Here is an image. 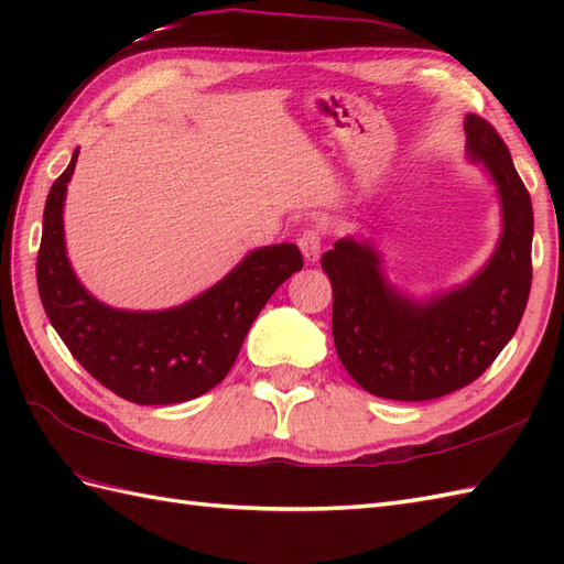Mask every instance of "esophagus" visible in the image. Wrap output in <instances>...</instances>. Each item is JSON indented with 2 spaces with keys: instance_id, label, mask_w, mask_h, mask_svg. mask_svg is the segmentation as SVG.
Segmentation results:
<instances>
[{
  "instance_id": "34e87169",
  "label": "esophagus",
  "mask_w": 564,
  "mask_h": 564,
  "mask_svg": "<svg viewBox=\"0 0 564 564\" xmlns=\"http://www.w3.org/2000/svg\"><path fill=\"white\" fill-rule=\"evenodd\" d=\"M297 247H301L307 261H317L322 254V232L315 230V227H307L301 239H297Z\"/></svg>"
}]
</instances>
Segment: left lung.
<instances>
[{"label":"left lung","mask_w":564,"mask_h":564,"mask_svg":"<svg viewBox=\"0 0 564 564\" xmlns=\"http://www.w3.org/2000/svg\"><path fill=\"white\" fill-rule=\"evenodd\" d=\"M465 135L470 160L485 164L501 203L499 245L480 273L414 301L388 283L370 242L344 237L322 254L334 295V346L349 376L378 398L424 402L470 386L509 344L529 303L531 196L485 118L467 116Z\"/></svg>","instance_id":"obj_1"}]
</instances>
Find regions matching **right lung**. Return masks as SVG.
I'll return each mask as SVG.
<instances>
[{"label":"right lung","instance_id":"add662e5","mask_svg":"<svg viewBox=\"0 0 564 564\" xmlns=\"http://www.w3.org/2000/svg\"><path fill=\"white\" fill-rule=\"evenodd\" d=\"M67 170L55 178L43 210L35 261L41 303L69 354L118 398L176 404L213 390L232 368L242 341L275 289L303 269L295 245L259 247L213 289L178 307L133 313L99 303L69 267L63 230Z\"/></svg>","mask_w":564,"mask_h":564}]
</instances>
